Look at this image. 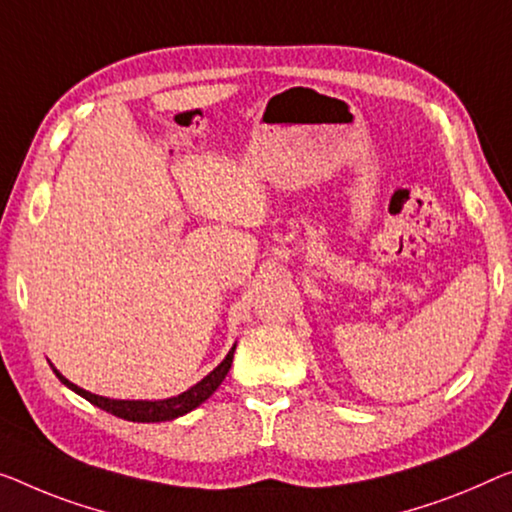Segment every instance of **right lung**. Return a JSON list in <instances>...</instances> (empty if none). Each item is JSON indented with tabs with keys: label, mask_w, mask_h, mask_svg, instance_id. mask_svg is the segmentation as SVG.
I'll use <instances>...</instances> for the list:
<instances>
[{
	"label": "right lung",
	"mask_w": 512,
	"mask_h": 512,
	"mask_svg": "<svg viewBox=\"0 0 512 512\" xmlns=\"http://www.w3.org/2000/svg\"><path fill=\"white\" fill-rule=\"evenodd\" d=\"M234 349L236 345L230 349V354L223 358V363H220L218 368H213V372H209L202 381H197L195 386H190L188 391H183L181 395H177V398H167V400H110V398H103V395H94L85 391V388L75 386L73 381H68L57 368L52 370H55V375L59 377L61 384L82 395V398L89 400L91 404H96L98 409L108 411L112 416H119L124 418V421H133V423H160V421H172V418L188 414V411L200 407L204 400H209L211 395L216 393V388L223 384V379L232 368Z\"/></svg>",
	"instance_id": "obj_1"
}]
</instances>
